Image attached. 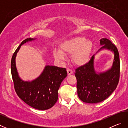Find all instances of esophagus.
<instances>
[{
	"label": "esophagus",
	"mask_w": 128,
	"mask_h": 128,
	"mask_svg": "<svg viewBox=\"0 0 128 128\" xmlns=\"http://www.w3.org/2000/svg\"><path fill=\"white\" fill-rule=\"evenodd\" d=\"M67 73H68V75H70L73 74V71L72 70H70V69H67Z\"/></svg>",
	"instance_id": "esophagus-1"
}]
</instances>
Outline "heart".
Returning <instances> with one entry per match:
<instances>
[{
    "label": "heart",
    "instance_id": "obj_1",
    "mask_svg": "<svg viewBox=\"0 0 128 128\" xmlns=\"http://www.w3.org/2000/svg\"><path fill=\"white\" fill-rule=\"evenodd\" d=\"M93 48V43L90 40L81 36L69 39L61 43L60 51L55 50L54 56L58 60H64L65 55H72V60L75 65L81 66L89 62Z\"/></svg>",
    "mask_w": 128,
    "mask_h": 128
}]
</instances>
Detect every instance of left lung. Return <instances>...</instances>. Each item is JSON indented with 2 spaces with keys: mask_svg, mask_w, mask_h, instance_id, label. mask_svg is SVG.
<instances>
[{
  "mask_svg": "<svg viewBox=\"0 0 128 128\" xmlns=\"http://www.w3.org/2000/svg\"><path fill=\"white\" fill-rule=\"evenodd\" d=\"M101 48L88 63L76 69L77 94L79 98L87 103H98L105 100L118 86L120 76V59L116 47L107 38L100 40ZM107 50L114 54L111 68L103 72L94 68V56L99 52Z\"/></svg>",
  "mask_w": 128,
  "mask_h": 128,
  "instance_id": "1",
  "label": "left lung"
}]
</instances>
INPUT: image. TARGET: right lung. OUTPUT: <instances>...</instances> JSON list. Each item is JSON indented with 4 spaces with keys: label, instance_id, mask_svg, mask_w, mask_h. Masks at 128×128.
Instances as JSON below:
<instances>
[{
    "label": "right lung",
    "instance_id": "1",
    "mask_svg": "<svg viewBox=\"0 0 128 128\" xmlns=\"http://www.w3.org/2000/svg\"><path fill=\"white\" fill-rule=\"evenodd\" d=\"M37 38H27L15 51L11 60V73L14 89L21 99L32 107L46 110L53 107L58 99V90L67 76L66 68L46 65L42 73L32 81L21 78L16 68V58L21 46Z\"/></svg>",
    "mask_w": 128,
    "mask_h": 128
}]
</instances>
